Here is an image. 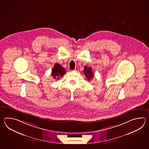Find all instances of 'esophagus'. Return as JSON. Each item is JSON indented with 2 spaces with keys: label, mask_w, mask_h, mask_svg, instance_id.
Segmentation results:
<instances>
[{
  "label": "esophagus",
  "mask_w": 149,
  "mask_h": 149,
  "mask_svg": "<svg viewBox=\"0 0 149 149\" xmlns=\"http://www.w3.org/2000/svg\"><path fill=\"white\" fill-rule=\"evenodd\" d=\"M78 67H76V68H75V69H74V71H77L78 70Z\"/></svg>",
  "instance_id": "34e87169"
}]
</instances>
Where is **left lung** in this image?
I'll return each instance as SVG.
<instances>
[{
	"mask_svg": "<svg viewBox=\"0 0 149 149\" xmlns=\"http://www.w3.org/2000/svg\"><path fill=\"white\" fill-rule=\"evenodd\" d=\"M84 73L86 78L88 80H91L94 77V73L92 71V68L91 67H87V66L84 67Z\"/></svg>",
	"mask_w": 149,
	"mask_h": 149,
	"instance_id": "obj_1",
	"label": "left lung"
}]
</instances>
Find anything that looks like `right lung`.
I'll use <instances>...</instances> for the list:
<instances>
[{
    "mask_svg": "<svg viewBox=\"0 0 149 149\" xmlns=\"http://www.w3.org/2000/svg\"><path fill=\"white\" fill-rule=\"evenodd\" d=\"M66 70L63 67H62L60 64L56 63L54 64L51 75L54 79H58L59 78L63 76Z\"/></svg>",
    "mask_w": 149,
    "mask_h": 149,
    "instance_id": "add662e5",
    "label": "right lung"
}]
</instances>
